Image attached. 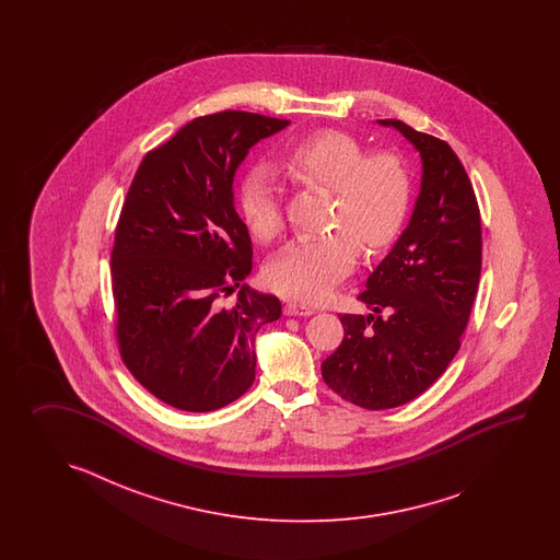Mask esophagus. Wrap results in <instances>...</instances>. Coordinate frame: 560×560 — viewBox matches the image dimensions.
Wrapping results in <instances>:
<instances>
[{"label": "esophagus", "instance_id": "esophagus-1", "mask_svg": "<svg viewBox=\"0 0 560 560\" xmlns=\"http://www.w3.org/2000/svg\"><path fill=\"white\" fill-rule=\"evenodd\" d=\"M285 312L290 314V316H310L314 308L306 304V302H296V300H290L288 304H285Z\"/></svg>", "mask_w": 560, "mask_h": 560}]
</instances>
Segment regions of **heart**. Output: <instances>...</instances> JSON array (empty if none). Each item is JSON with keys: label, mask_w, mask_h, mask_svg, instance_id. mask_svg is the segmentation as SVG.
<instances>
[{"label": "heart", "mask_w": 560, "mask_h": 560, "mask_svg": "<svg viewBox=\"0 0 560 560\" xmlns=\"http://www.w3.org/2000/svg\"><path fill=\"white\" fill-rule=\"evenodd\" d=\"M280 172L304 188L330 191L326 228L332 232L285 246L268 264L272 284L296 296H326L357 260L358 248L388 246L405 226L410 182L393 155H364L342 131H318L294 143L278 160ZM242 214L256 238L270 244L284 232V214L275 179L256 170L244 182Z\"/></svg>", "instance_id": "1"}]
</instances>
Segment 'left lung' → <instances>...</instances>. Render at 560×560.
<instances>
[{"instance_id": "1", "label": "left lung", "mask_w": 560, "mask_h": 560, "mask_svg": "<svg viewBox=\"0 0 560 560\" xmlns=\"http://www.w3.org/2000/svg\"><path fill=\"white\" fill-rule=\"evenodd\" d=\"M422 158L417 206L393 252L358 296L372 314H340L345 338L322 362L328 388L366 410L406 405L456 357L482 268L480 210L448 143L400 119H378Z\"/></svg>"}]
</instances>
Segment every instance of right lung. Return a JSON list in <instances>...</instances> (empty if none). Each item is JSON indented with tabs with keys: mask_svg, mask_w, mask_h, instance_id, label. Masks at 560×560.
Instances as JSON below:
<instances>
[{
	"mask_svg": "<svg viewBox=\"0 0 560 560\" xmlns=\"http://www.w3.org/2000/svg\"><path fill=\"white\" fill-rule=\"evenodd\" d=\"M290 119L226 109L191 119L143 155L119 212L112 292L119 354L162 402L210 412L246 393L254 336L280 318V300L242 285L248 228L234 208V174L248 150Z\"/></svg>",
	"mask_w": 560,
	"mask_h": 560,
	"instance_id": "right-lung-1",
	"label": "right lung"
}]
</instances>
